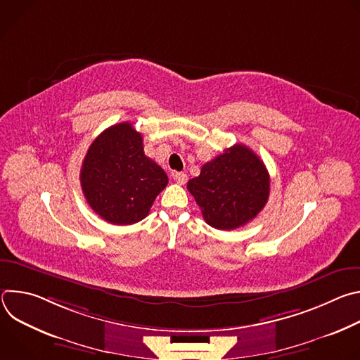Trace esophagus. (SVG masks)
<instances>
[{"instance_id":"esophagus-1","label":"esophagus","mask_w":360,"mask_h":360,"mask_svg":"<svg viewBox=\"0 0 360 360\" xmlns=\"http://www.w3.org/2000/svg\"><path fill=\"white\" fill-rule=\"evenodd\" d=\"M172 178H174V181H175L176 184H179V185H184V184L186 182V179H188L186 174H184V172H174V174H172Z\"/></svg>"}]
</instances>
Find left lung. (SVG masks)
I'll list each match as a JSON object with an SVG mask.
<instances>
[{
    "mask_svg": "<svg viewBox=\"0 0 360 360\" xmlns=\"http://www.w3.org/2000/svg\"><path fill=\"white\" fill-rule=\"evenodd\" d=\"M269 174L248 146L236 143L207 162L186 188L208 225L231 231L256 218L269 198Z\"/></svg>",
    "mask_w": 360,
    "mask_h": 360,
    "instance_id": "obj_1",
    "label": "left lung"
}]
</instances>
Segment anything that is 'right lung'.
<instances>
[{
  "label": "right lung",
  "mask_w": 360,
  "mask_h": 360,
  "mask_svg": "<svg viewBox=\"0 0 360 360\" xmlns=\"http://www.w3.org/2000/svg\"><path fill=\"white\" fill-rule=\"evenodd\" d=\"M79 181L89 207L112 225L142 221L167 186L165 171L143 153V139L131 122L101 132L82 162Z\"/></svg>",
  "instance_id": "right-lung-1"
}]
</instances>
